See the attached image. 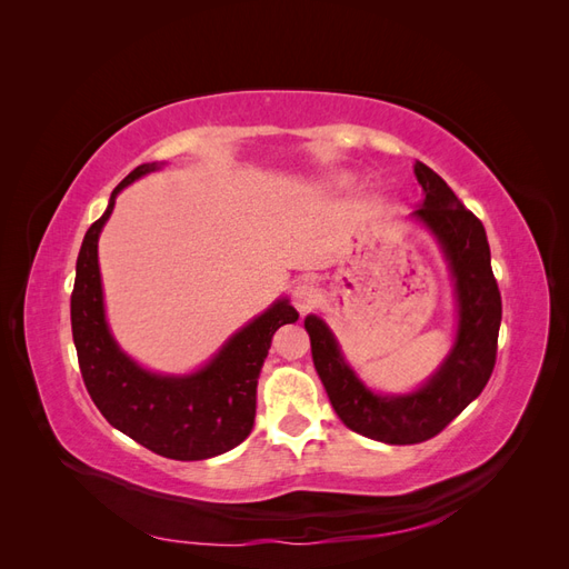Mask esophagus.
<instances>
[{"label":"esophagus","instance_id":"34e87169","mask_svg":"<svg viewBox=\"0 0 569 569\" xmlns=\"http://www.w3.org/2000/svg\"><path fill=\"white\" fill-rule=\"evenodd\" d=\"M318 297H320L318 295V287L313 282H299L295 289H291V301H295L299 313L311 311V308L318 301Z\"/></svg>","mask_w":569,"mask_h":569}]
</instances>
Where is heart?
<instances>
[{
	"label": "heart",
	"mask_w": 569,
	"mask_h": 569,
	"mask_svg": "<svg viewBox=\"0 0 569 569\" xmlns=\"http://www.w3.org/2000/svg\"><path fill=\"white\" fill-rule=\"evenodd\" d=\"M332 182H335L337 187H343V184H347V178H343V176H335Z\"/></svg>",
	"instance_id": "heart-1"
}]
</instances>
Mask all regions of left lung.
Instances as JSON below:
<instances>
[{
	"label": "left lung",
	"mask_w": 569,
	"mask_h": 569,
	"mask_svg": "<svg viewBox=\"0 0 569 569\" xmlns=\"http://www.w3.org/2000/svg\"><path fill=\"white\" fill-rule=\"evenodd\" d=\"M416 178L425 199L410 220L437 239L456 291V339L441 366L418 389L380 393L360 380L320 316L303 320L313 366L339 420L385 443L427 441L458 418L489 382L501 327V291L491 270L485 226L432 168L416 161Z\"/></svg>",
	"instance_id": "left-lung-1"
}]
</instances>
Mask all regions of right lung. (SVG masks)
Returning a JSON list of instances; mask_svg holds the SVG:
<instances>
[{"label": "right lung", "mask_w": 569, "mask_h": 569, "mask_svg": "<svg viewBox=\"0 0 569 569\" xmlns=\"http://www.w3.org/2000/svg\"><path fill=\"white\" fill-rule=\"evenodd\" d=\"M163 163H142L120 182L104 216L92 222L76 263L71 327L84 387L118 432L173 460H203L242 443L253 429L256 387L272 335L299 320L287 297L237 330L209 363L187 375H163L132 360L111 332L99 272V234L116 197Z\"/></svg>", "instance_id": "add662e5"}]
</instances>
